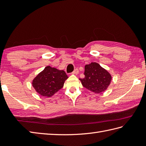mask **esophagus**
<instances>
[{
	"label": "esophagus",
	"mask_w": 146,
	"mask_h": 146,
	"mask_svg": "<svg viewBox=\"0 0 146 146\" xmlns=\"http://www.w3.org/2000/svg\"><path fill=\"white\" fill-rule=\"evenodd\" d=\"M78 73H79V71H78V70L77 69V68H76V69L73 71L72 74H73V75H77V74H78Z\"/></svg>",
	"instance_id": "1"
}]
</instances>
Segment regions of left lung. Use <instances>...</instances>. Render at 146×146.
Wrapping results in <instances>:
<instances>
[{
  "instance_id": "8db88e82",
  "label": "left lung",
  "mask_w": 146,
  "mask_h": 146,
  "mask_svg": "<svg viewBox=\"0 0 146 146\" xmlns=\"http://www.w3.org/2000/svg\"><path fill=\"white\" fill-rule=\"evenodd\" d=\"M84 75L85 78L80 79L83 86L95 94L106 90L110 84V74L95 62L85 65Z\"/></svg>"
}]
</instances>
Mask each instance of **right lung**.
Instances as JSON below:
<instances>
[{
	"instance_id": "add662e5",
	"label": "right lung",
	"mask_w": 146,
	"mask_h": 146,
	"mask_svg": "<svg viewBox=\"0 0 146 146\" xmlns=\"http://www.w3.org/2000/svg\"><path fill=\"white\" fill-rule=\"evenodd\" d=\"M68 78L64 71L48 66L36 76L32 84L39 94L50 97L63 87Z\"/></svg>"
}]
</instances>
